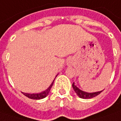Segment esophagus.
<instances>
[{"mask_svg": "<svg viewBox=\"0 0 121 121\" xmlns=\"http://www.w3.org/2000/svg\"><path fill=\"white\" fill-rule=\"evenodd\" d=\"M71 64H72V63H71L70 61H68V63H67V65H71Z\"/></svg>", "mask_w": 121, "mask_h": 121, "instance_id": "obj_1", "label": "esophagus"}]
</instances>
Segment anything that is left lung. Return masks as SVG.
<instances>
[{
  "label": "left lung",
  "mask_w": 121,
  "mask_h": 121,
  "mask_svg": "<svg viewBox=\"0 0 121 121\" xmlns=\"http://www.w3.org/2000/svg\"><path fill=\"white\" fill-rule=\"evenodd\" d=\"M72 86L73 88V90H75L76 94H77V96L82 99H90L96 97L102 92L103 90L101 91H98V92H84L83 90H81L79 89L78 87L75 84V82H73L72 84Z\"/></svg>",
  "instance_id": "left-lung-1"
}]
</instances>
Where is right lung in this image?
Returning a JSON list of instances; mask_svg holds the SVG:
<instances>
[{
  "instance_id": "right-lung-1",
  "label": "right lung",
  "mask_w": 121,
  "mask_h": 121,
  "mask_svg": "<svg viewBox=\"0 0 121 121\" xmlns=\"http://www.w3.org/2000/svg\"><path fill=\"white\" fill-rule=\"evenodd\" d=\"M57 75H56V77H57ZM55 78H54V80H55ZM54 80L52 81V82L51 83V84L50 85V86H49L46 90H45L44 91H43V92H42L36 93V94H29V93L28 94V93L23 92V94L25 96H27V98H29L33 99H40L44 98H46V96L48 95L49 92H50V89H51L52 85H53V84H54Z\"/></svg>"
}]
</instances>
